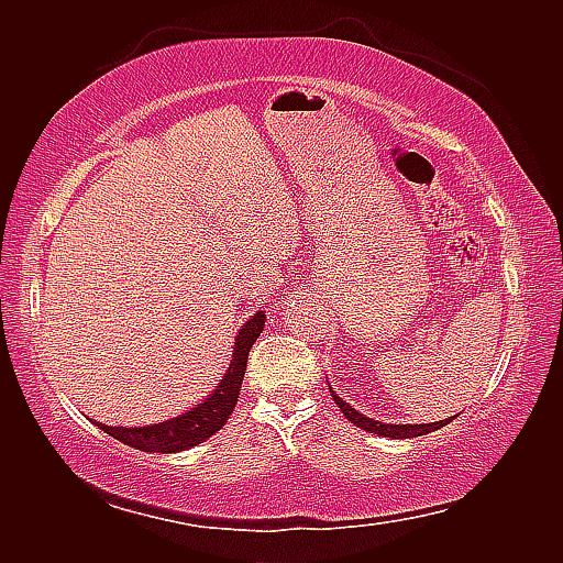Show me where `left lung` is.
<instances>
[{"label": "left lung", "mask_w": 563, "mask_h": 563, "mask_svg": "<svg viewBox=\"0 0 563 563\" xmlns=\"http://www.w3.org/2000/svg\"><path fill=\"white\" fill-rule=\"evenodd\" d=\"M331 389V385H329ZM331 397L333 401L338 404L340 411L345 413V418L350 422H354L356 428H362L366 432H373L378 437H389V439H411V437H422V434H430L434 430H441L444 424H449L453 418H446V420H439V422H424V424H391V422H380V420H373V418H366L364 413L356 411V408H352L350 404H345L343 399H340L335 391L331 389Z\"/></svg>", "instance_id": "8db88e82"}]
</instances>
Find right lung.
Segmentation results:
<instances>
[{
    "label": "right lung",
    "instance_id": "1",
    "mask_svg": "<svg viewBox=\"0 0 563 563\" xmlns=\"http://www.w3.org/2000/svg\"><path fill=\"white\" fill-rule=\"evenodd\" d=\"M263 329H265V314L255 312L240 329V335L234 340L232 362L228 366L225 378L218 383L213 395H209V399L203 404H197L192 411L157 424H147V428H110V424L96 422V420L93 422L106 434L139 451L178 453L201 444V441H207L211 434H216L220 428H223L228 418L232 416L234 404L240 399L249 352L255 340H258V335L263 333Z\"/></svg>",
    "mask_w": 563,
    "mask_h": 563
}]
</instances>
